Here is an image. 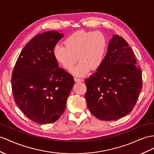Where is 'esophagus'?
I'll return each mask as SVG.
<instances>
[{
	"label": "esophagus",
	"mask_w": 154,
	"mask_h": 154,
	"mask_svg": "<svg viewBox=\"0 0 154 154\" xmlns=\"http://www.w3.org/2000/svg\"><path fill=\"white\" fill-rule=\"evenodd\" d=\"M74 79H75V81L76 82H81V81H82L83 80L82 79H80V78H78V77H75L74 78Z\"/></svg>",
	"instance_id": "obj_1"
}]
</instances>
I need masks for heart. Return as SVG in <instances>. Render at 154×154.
<instances>
[{
  "mask_svg": "<svg viewBox=\"0 0 154 154\" xmlns=\"http://www.w3.org/2000/svg\"><path fill=\"white\" fill-rule=\"evenodd\" d=\"M64 44L55 46L53 50L55 59L69 70L78 58L80 61L72 73L82 77L90 68L96 69L101 64L107 49V39L100 31L79 30L66 38Z\"/></svg>",
  "mask_w": 154,
  "mask_h": 154,
  "instance_id": "heart-1",
  "label": "heart"
}]
</instances>
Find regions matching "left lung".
I'll list each match as a JSON object with an SVG mask.
<instances>
[{
	"label": "left lung",
	"instance_id": "1",
	"mask_svg": "<svg viewBox=\"0 0 154 154\" xmlns=\"http://www.w3.org/2000/svg\"><path fill=\"white\" fill-rule=\"evenodd\" d=\"M85 84L86 103L98 119L115 120L132 111L143 88L142 71L123 38L114 35L101 64Z\"/></svg>",
	"mask_w": 154,
	"mask_h": 154
}]
</instances>
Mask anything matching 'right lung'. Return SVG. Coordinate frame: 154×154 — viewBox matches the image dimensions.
Returning <instances> with one entry per match:
<instances>
[{"instance_id":"add662e5","label":"right lung","mask_w":154,"mask_h":154,"mask_svg":"<svg viewBox=\"0 0 154 154\" xmlns=\"http://www.w3.org/2000/svg\"><path fill=\"white\" fill-rule=\"evenodd\" d=\"M63 36L54 30L37 34L21 51L12 72L15 102L38 124L53 123L60 117L74 85L73 76L59 68L53 54Z\"/></svg>"}]
</instances>
